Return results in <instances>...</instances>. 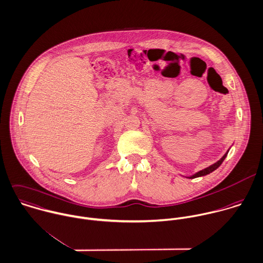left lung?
I'll use <instances>...</instances> for the list:
<instances>
[{
	"instance_id": "1",
	"label": "left lung",
	"mask_w": 263,
	"mask_h": 263,
	"mask_svg": "<svg viewBox=\"0 0 263 263\" xmlns=\"http://www.w3.org/2000/svg\"><path fill=\"white\" fill-rule=\"evenodd\" d=\"M228 153H229V151L217 161V162H215L214 164H212V165H210V166H208V167H206V168H204V170H202V171H200V172H198V173H196L195 175H191V176H187V178H195V177H199V176H204V175H209V174H211L212 172H214L215 170H217L220 165H221V163L223 162V160L226 159V157H227V155H228Z\"/></svg>"
}]
</instances>
